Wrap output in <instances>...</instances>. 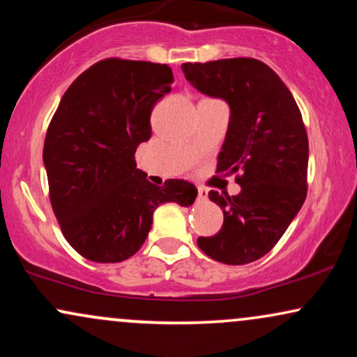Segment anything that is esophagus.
Returning <instances> with one entry per match:
<instances>
[{
  "label": "esophagus",
  "mask_w": 357,
  "mask_h": 357,
  "mask_svg": "<svg viewBox=\"0 0 357 357\" xmlns=\"http://www.w3.org/2000/svg\"><path fill=\"white\" fill-rule=\"evenodd\" d=\"M198 199H202V202H206L208 199V191L204 188H198Z\"/></svg>",
  "instance_id": "34e87169"
}]
</instances>
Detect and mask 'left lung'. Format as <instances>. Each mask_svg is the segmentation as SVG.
Listing matches in <instances>:
<instances>
[{"label": "left lung", "mask_w": 357, "mask_h": 357, "mask_svg": "<svg viewBox=\"0 0 357 357\" xmlns=\"http://www.w3.org/2000/svg\"><path fill=\"white\" fill-rule=\"evenodd\" d=\"M184 77L204 96L230 107L218 171L238 173L236 196L210 191L223 210L215 236L198 247L227 265L255 261L275 247L307 196L309 141L292 93L268 65L255 59L183 63Z\"/></svg>", "instance_id": "left-lung-1"}]
</instances>
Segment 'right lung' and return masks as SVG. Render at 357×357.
<instances>
[{"mask_svg":"<svg viewBox=\"0 0 357 357\" xmlns=\"http://www.w3.org/2000/svg\"><path fill=\"white\" fill-rule=\"evenodd\" d=\"M171 84L167 65L107 59L77 77L61 97L45 137L43 165L61 233L87 260H127L146 241L159 204L195 203L191 183L155 186L134 159L151 137L154 104Z\"/></svg>","mask_w":357,"mask_h":357,"instance_id":"right-lung-1","label":"right lung"}]
</instances>
